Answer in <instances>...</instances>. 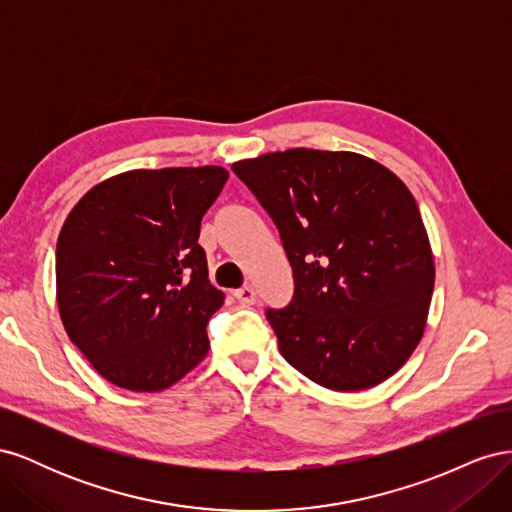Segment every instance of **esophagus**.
I'll return each mask as SVG.
<instances>
[{"mask_svg":"<svg viewBox=\"0 0 512 512\" xmlns=\"http://www.w3.org/2000/svg\"><path fill=\"white\" fill-rule=\"evenodd\" d=\"M235 297H237V301L243 303V305H254V303H256V290H254L252 286H243V288H239V290L235 292Z\"/></svg>","mask_w":512,"mask_h":512,"instance_id":"34e87169","label":"esophagus"}]
</instances>
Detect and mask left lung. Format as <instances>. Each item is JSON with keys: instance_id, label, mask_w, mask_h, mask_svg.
Segmentation results:
<instances>
[{"instance_id": "8db88e82", "label": "left lung", "mask_w": 512, "mask_h": 512, "mask_svg": "<svg viewBox=\"0 0 512 512\" xmlns=\"http://www.w3.org/2000/svg\"><path fill=\"white\" fill-rule=\"evenodd\" d=\"M269 213L292 267L286 307L265 316L284 359L331 391H363L423 337L433 256L410 190L350 151L288 149L232 164Z\"/></svg>"}]
</instances>
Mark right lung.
<instances>
[{
	"label": "right lung",
	"mask_w": 512,
	"mask_h": 512,
	"mask_svg": "<svg viewBox=\"0 0 512 512\" xmlns=\"http://www.w3.org/2000/svg\"><path fill=\"white\" fill-rule=\"evenodd\" d=\"M226 179L220 166L130 170L91 188L61 228V322L119 389L164 391L207 356L224 294L198 235Z\"/></svg>",
	"instance_id": "add662e5"
}]
</instances>
